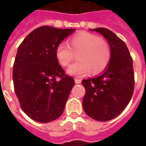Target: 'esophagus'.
<instances>
[{"mask_svg":"<svg viewBox=\"0 0 146 146\" xmlns=\"http://www.w3.org/2000/svg\"><path fill=\"white\" fill-rule=\"evenodd\" d=\"M75 83L76 84H80L81 83V80H80V79H75Z\"/></svg>","mask_w":146,"mask_h":146,"instance_id":"34e87169","label":"esophagus"}]
</instances>
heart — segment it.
I'll list each match as a JSON object with an SVG mask.
<instances>
[{"label":"heart","mask_w":146,"mask_h":146,"mask_svg":"<svg viewBox=\"0 0 146 146\" xmlns=\"http://www.w3.org/2000/svg\"><path fill=\"white\" fill-rule=\"evenodd\" d=\"M77 53V62L70 66L67 73L82 76L90 71L98 75L108 66L111 52L108 43L102 38L89 32H82L68 40V45L60 43L55 48V57L62 66H67Z\"/></svg>","instance_id":"b5f03b06"}]
</instances>
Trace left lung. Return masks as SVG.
Listing matches in <instances>:
<instances>
[{"mask_svg": "<svg viewBox=\"0 0 146 146\" xmlns=\"http://www.w3.org/2000/svg\"><path fill=\"white\" fill-rule=\"evenodd\" d=\"M90 30L106 38L111 58L102 75L82 80L85 88L83 107L93 119L108 121L119 115L132 97L135 84L132 58L126 44L113 31L104 27Z\"/></svg>", "mask_w": 146, "mask_h": 146, "instance_id": "obj_1", "label": "left lung"}]
</instances>
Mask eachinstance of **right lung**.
Masks as SVG:
<instances>
[{
	"label": "right lung",
	"instance_id": "1",
	"mask_svg": "<svg viewBox=\"0 0 146 146\" xmlns=\"http://www.w3.org/2000/svg\"><path fill=\"white\" fill-rule=\"evenodd\" d=\"M75 30L42 26L28 34L18 48L14 92L22 110L33 120L48 123L63 113L75 81L58 62L55 48Z\"/></svg>",
	"mask_w": 146,
	"mask_h": 146
}]
</instances>
